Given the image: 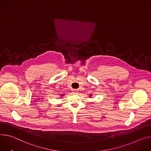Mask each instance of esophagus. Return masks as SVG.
<instances>
[{
	"mask_svg": "<svg viewBox=\"0 0 151 151\" xmlns=\"http://www.w3.org/2000/svg\"><path fill=\"white\" fill-rule=\"evenodd\" d=\"M73 92H74V93H76V94H77V93H78V91H77V90H74V91H73Z\"/></svg>",
	"mask_w": 151,
	"mask_h": 151,
	"instance_id": "34e87169",
	"label": "esophagus"
}]
</instances>
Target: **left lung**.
<instances>
[{
	"label": "left lung",
	"instance_id": "obj_1",
	"mask_svg": "<svg viewBox=\"0 0 151 151\" xmlns=\"http://www.w3.org/2000/svg\"><path fill=\"white\" fill-rule=\"evenodd\" d=\"M90 96H91V95H90Z\"/></svg>",
	"mask_w": 151,
	"mask_h": 151
}]
</instances>
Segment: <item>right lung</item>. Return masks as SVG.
<instances>
[{
    "label": "right lung",
    "mask_w": 151,
    "mask_h": 151,
    "mask_svg": "<svg viewBox=\"0 0 151 151\" xmlns=\"http://www.w3.org/2000/svg\"><path fill=\"white\" fill-rule=\"evenodd\" d=\"M63 95H64V94H63Z\"/></svg>",
    "instance_id": "right-lung-1"
}]
</instances>
